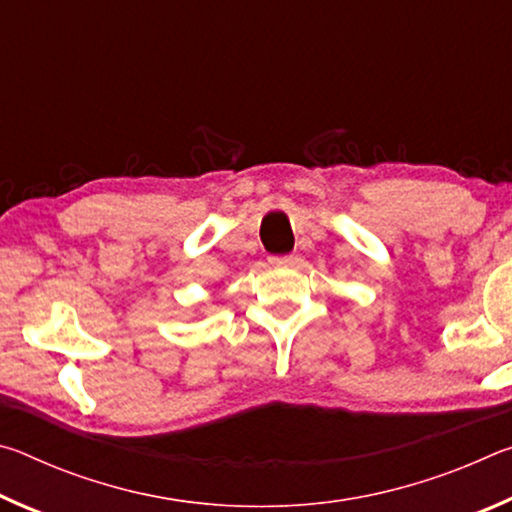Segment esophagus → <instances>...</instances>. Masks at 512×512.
Returning a JSON list of instances; mask_svg holds the SVG:
<instances>
[{
	"label": "esophagus",
	"instance_id": "1",
	"mask_svg": "<svg viewBox=\"0 0 512 512\" xmlns=\"http://www.w3.org/2000/svg\"><path fill=\"white\" fill-rule=\"evenodd\" d=\"M296 255H280V257H271V264L273 266H291L296 264Z\"/></svg>",
	"mask_w": 512,
	"mask_h": 512
}]
</instances>
